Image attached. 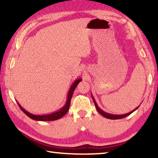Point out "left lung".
<instances>
[{"label":"left lung","instance_id":"obj_1","mask_svg":"<svg viewBox=\"0 0 158 158\" xmlns=\"http://www.w3.org/2000/svg\"><path fill=\"white\" fill-rule=\"evenodd\" d=\"M91 96H92V98H93V100H94V104H95V106H96V109H97V110H98V112L99 113V114H101V115H102L103 116H104L105 118H109V119H112V120H116V119H121V118H126V117H127L128 116H129V115L130 114H131L132 113H133V111H135V110H136V109H138V107H137L135 109H134L133 110H132V111H131V112H129V113H128V114H123V115H114V114H108V113H106V112H104L103 111V110H102V109H100L99 107L98 106V105H97V103H96V101H95V99H94V97H93V96L91 95Z\"/></svg>","mask_w":158,"mask_h":158}]
</instances>
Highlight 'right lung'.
<instances>
[{
  "instance_id": "add662e5",
  "label": "right lung",
  "mask_w": 158,
  "mask_h": 158,
  "mask_svg": "<svg viewBox=\"0 0 158 158\" xmlns=\"http://www.w3.org/2000/svg\"><path fill=\"white\" fill-rule=\"evenodd\" d=\"M81 81H82L81 79H77L75 80L74 83L72 84L71 88H70V89H69V93H68L67 100V102H66V103H65V105L60 110H59L58 111L52 113V114H51L38 115V116H37V115L32 114H30V113L27 112V110H25L20 104H19L18 102L17 103H18L19 106H20V109L22 110L24 112L28 117L30 118L35 120V121H55V120L61 118H62V116H64V115L68 112V110H69V109L70 102H71V99H72L73 93H74V89H76L77 86L78 85L79 83Z\"/></svg>"
}]
</instances>
